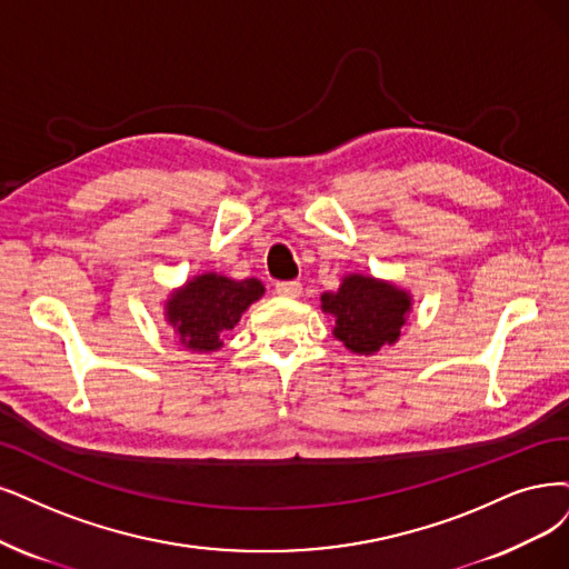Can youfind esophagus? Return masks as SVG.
Here are the masks:
<instances>
[{
    "label": "esophagus",
    "mask_w": 569,
    "mask_h": 569,
    "mask_svg": "<svg viewBox=\"0 0 569 569\" xmlns=\"http://www.w3.org/2000/svg\"><path fill=\"white\" fill-rule=\"evenodd\" d=\"M277 292L283 298H300L302 296V283L300 281H279Z\"/></svg>",
    "instance_id": "34e87169"
}]
</instances>
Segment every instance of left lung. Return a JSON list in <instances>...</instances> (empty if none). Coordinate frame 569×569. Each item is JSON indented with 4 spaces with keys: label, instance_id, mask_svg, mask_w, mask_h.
I'll return each mask as SVG.
<instances>
[{
    "label": "left lung",
    "instance_id": "8db88e82",
    "mask_svg": "<svg viewBox=\"0 0 569 569\" xmlns=\"http://www.w3.org/2000/svg\"><path fill=\"white\" fill-rule=\"evenodd\" d=\"M323 311L335 317V338L356 353L393 345L406 323L410 298L391 283L351 273L338 292H323Z\"/></svg>",
    "mask_w": 569,
    "mask_h": 569
}]
</instances>
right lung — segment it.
I'll list each match as a JSON object with an SVG mask.
<instances>
[{
    "instance_id": "obj_1",
    "label": "right lung",
    "mask_w": 569,
    "mask_h": 569,
    "mask_svg": "<svg viewBox=\"0 0 569 569\" xmlns=\"http://www.w3.org/2000/svg\"><path fill=\"white\" fill-rule=\"evenodd\" d=\"M258 279L231 281L218 273H203L189 281L168 300L166 317L180 332V342L192 351H216L222 347V335L234 328L258 298H262Z\"/></svg>"
}]
</instances>
